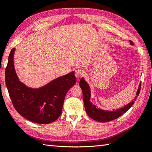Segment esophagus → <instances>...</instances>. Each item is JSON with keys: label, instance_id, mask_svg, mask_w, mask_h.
I'll use <instances>...</instances> for the list:
<instances>
[{"label": "esophagus", "instance_id": "1", "mask_svg": "<svg viewBox=\"0 0 152 152\" xmlns=\"http://www.w3.org/2000/svg\"><path fill=\"white\" fill-rule=\"evenodd\" d=\"M84 75V72L82 69H77L75 71V76L77 78H80Z\"/></svg>", "mask_w": 152, "mask_h": 152}]
</instances>
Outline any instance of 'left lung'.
<instances>
[{
	"instance_id": "8db88e82",
	"label": "left lung",
	"mask_w": 152,
	"mask_h": 152,
	"mask_svg": "<svg viewBox=\"0 0 152 152\" xmlns=\"http://www.w3.org/2000/svg\"><path fill=\"white\" fill-rule=\"evenodd\" d=\"M130 44L131 45L133 44V42L131 40H130ZM80 87L82 89V91L83 93V103H84L86 111L87 114L89 116L90 118H92L94 120H96L100 122H108L112 120H114L120 117L121 115L127 112L129 109L133 104H134V102L136 101L138 95H139L140 88H141V82L138 87V91L137 93V96L133 100V102L129 103L128 104L124 106V107L121 108H119L113 111H105L101 109H99L96 106L93 104L92 103L90 102V96H91V91H90L89 86L88 84L84 79L83 78L80 80V82L79 83Z\"/></svg>"
}]
</instances>
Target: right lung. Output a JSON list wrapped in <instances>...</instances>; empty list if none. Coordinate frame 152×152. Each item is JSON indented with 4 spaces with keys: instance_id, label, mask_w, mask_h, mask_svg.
<instances>
[{
    "instance_id": "1",
    "label": "right lung",
    "mask_w": 152,
    "mask_h": 152,
    "mask_svg": "<svg viewBox=\"0 0 152 152\" xmlns=\"http://www.w3.org/2000/svg\"><path fill=\"white\" fill-rule=\"evenodd\" d=\"M12 49L5 70V81L13 106L32 122L48 124L59 118L65 95L76 82L74 72L59 77L40 89L28 88L19 81L14 70Z\"/></svg>"
}]
</instances>
